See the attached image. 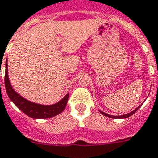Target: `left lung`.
<instances>
[{
	"label": "left lung",
	"mask_w": 158,
	"mask_h": 158,
	"mask_svg": "<svg viewBox=\"0 0 158 158\" xmlns=\"http://www.w3.org/2000/svg\"><path fill=\"white\" fill-rule=\"evenodd\" d=\"M140 106H141V105H140ZM140 106H138V107L136 108V109H135V110H134L133 111L130 112V113H128V114H123V115H120V116H114V115H110V114H106V113H104V112L101 111V110H100V113H101V114H103V115H105V116L109 117V118H127V117H129V116H131V115H132V114H135V112L137 111L138 109H139V108L140 107Z\"/></svg>",
	"instance_id": "obj_1"
}]
</instances>
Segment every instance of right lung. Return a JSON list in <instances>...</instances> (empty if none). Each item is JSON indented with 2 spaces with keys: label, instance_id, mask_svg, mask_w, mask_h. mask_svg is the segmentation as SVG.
Listing matches in <instances>:
<instances>
[{
  "label": "right lung",
  "instance_id": "1",
  "mask_svg": "<svg viewBox=\"0 0 158 158\" xmlns=\"http://www.w3.org/2000/svg\"><path fill=\"white\" fill-rule=\"evenodd\" d=\"M5 85L7 94L13 102L20 109L23 113L27 114V116L33 118H48L54 117L57 114H60L64 110L67 105L69 94H68L63 99L57 103L51 106L40 105V104L34 103L27 99L21 97L20 95L16 93L13 89L8 77V68L7 60L6 64V74H5Z\"/></svg>",
  "mask_w": 158,
  "mask_h": 158
}]
</instances>
